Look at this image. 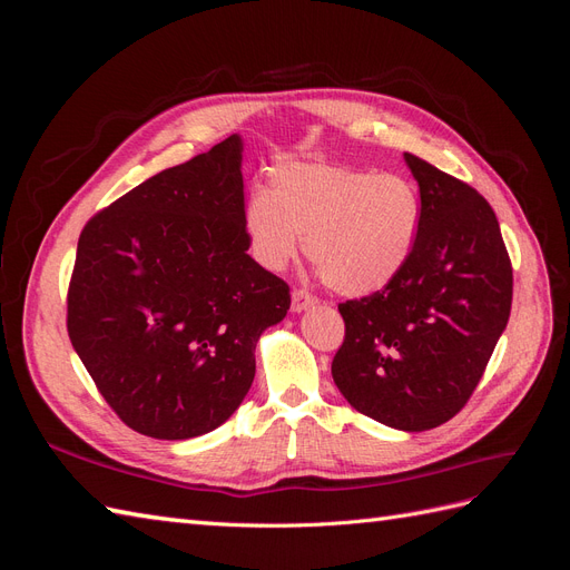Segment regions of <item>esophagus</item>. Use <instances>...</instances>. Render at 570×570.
<instances>
[{"label":"esophagus","mask_w":570,"mask_h":570,"mask_svg":"<svg viewBox=\"0 0 570 570\" xmlns=\"http://www.w3.org/2000/svg\"><path fill=\"white\" fill-rule=\"evenodd\" d=\"M316 304H318V299L314 295H308L306 289L292 292V312L295 314H302V312H306V308H312Z\"/></svg>","instance_id":"1"}]
</instances>
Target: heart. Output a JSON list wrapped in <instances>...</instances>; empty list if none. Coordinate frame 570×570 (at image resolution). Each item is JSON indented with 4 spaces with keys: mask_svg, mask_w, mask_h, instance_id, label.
Returning <instances> with one entry per match:
<instances>
[{
    "mask_svg": "<svg viewBox=\"0 0 570 570\" xmlns=\"http://www.w3.org/2000/svg\"><path fill=\"white\" fill-rule=\"evenodd\" d=\"M249 252L283 271L302 249L327 287L366 297L404 271L421 230V197L409 178L327 161H283L268 193L243 206Z\"/></svg>",
    "mask_w": 570,
    "mask_h": 570,
    "instance_id": "b5f03b06",
    "label": "heart"
}]
</instances>
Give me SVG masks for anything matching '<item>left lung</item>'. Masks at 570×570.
I'll return each instance as SVG.
<instances>
[{
    "mask_svg": "<svg viewBox=\"0 0 570 570\" xmlns=\"http://www.w3.org/2000/svg\"><path fill=\"white\" fill-rule=\"evenodd\" d=\"M404 161L421 189L416 249L387 287L337 306L333 381L364 416L421 433L471 400L511 314L513 271L488 199L413 154Z\"/></svg>",
    "mask_w": 570,
    "mask_h": 570,
    "instance_id": "obj_1",
    "label": "left lung"
}]
</instances>
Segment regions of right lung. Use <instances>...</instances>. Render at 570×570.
Segmentation results:
<instances>
[{"instance_id": "obj_1", "label": "right lung", "mask_w": 570, "mask_h": 570, "mask_svg": "<svg viewBox=\"0 0 570 570\" xmlns=\"http://www.w3.org/2000/svg\"><path fill=\"white\" fill-rule=\"evenodd\" d=\"M243 137L166 168L78 239L68 337L128 428L189 440L226 423L252 387L254 350L289 287L247 254Z\"/></svg>"}]
</instances>
